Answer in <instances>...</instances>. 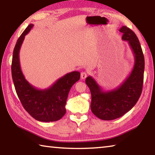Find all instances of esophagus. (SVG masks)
I'll return each mask as SVG.
<instances>
[{
    "label": "esophagus",
    "instance_id": "1",
    "mask_svg": "<svg viewBox=\"0 0 155 155\" xmlns=\"http://www.w3.org/2000/svg\"><path fill=\"white\" fill-rule=\"evenodd\" d=\"M87 77V72H85L83 71L81 72V78H82V79H85V78H86V77Z\"/></svg>",
    "mask_w": 155,
    "mask_h": 155
}]
</instances>
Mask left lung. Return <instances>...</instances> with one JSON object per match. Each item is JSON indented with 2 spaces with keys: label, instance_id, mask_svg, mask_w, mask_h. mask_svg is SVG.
Segmentation results:
<instances>
[{
  "label": "left lung",
  "instance_id": "8db88e82",
  "mask_svg": "<svg viewBox=\"0 0 155 155\" xmlns=\"http://www.w3.org/2000/svg\"><path fill=\"white\" fill-rule=\"evenodd\" d=\"M119 31L123 33L122 40L128 41L134 54V66L129 76L118 87L108 91H104L92 77L89 76L85 80L91 94V111L103 120L118 118L130 111L142 91L145 63L140 43L129 28L123 26Z\"/></svg>",
  "mask_w": 155,
  "mask_h": 155
}]
</instances>
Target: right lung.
I'll list each match as a JSON object with an SVG mask.
<instances>
[{"label":"right lung","mask_w":155,"mask_h":155,"mask_svg":"<svg viewBox=\"0 0 155 155\" xmlns=\"http://www.w3.org/2000/svg\"><path fill=\"white\" fill-rule=\"evenodd\" d=\"M33 27L31 24L18 38L13 52L12 74L15 91L25 109L40 122H54L65 115V104L72 86L80 79L79 72H69L44 90H39L26 80L20 68L19 52L25 35Z\"/></svg>","instance_id":"right-lung-1"}]
</instances>
